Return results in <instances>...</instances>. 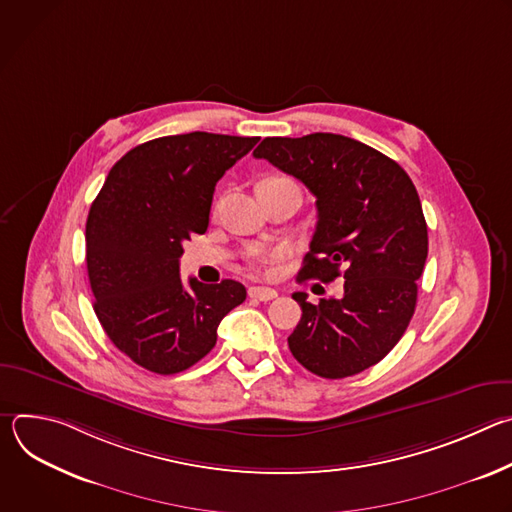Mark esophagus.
<instances>
[{
	"mask_svg": "<svg viewBox=\"0 0 512 512\" xmlns=\"http://www.w3.org/2000/svg\"><path fill=\"white\" fill-rule=\"evenodd\" d=\"M249 296L253 300H259V302H271L277 298V291L271 289V287H249Z\"/></svg>",
	"mask_w": 512,
	"mask_h": 512,
	"instance_id": "esophagus-1",
	"label": "esophagus"
}]
</instances>
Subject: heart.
I'll use <instances>...</instances> for the list:
<instances>
[{"label":"heart","instance_id":"1","mask_svg":"<svg viewBox=\"0 0 512 512\" xmlns=\"http://www.w3.org/2000/svg\"><path fill=\"white\" fill-rule=\"evenodd\" d=\"M271 180H281V178H271ZM271 180H267V182H271ZM263 184H265V182H263ZM261 263H263V261H261V259H259V261H257V263H255V265H261Z\"/></svg>","mask_w":512,"mask_h":512}]
</instances>
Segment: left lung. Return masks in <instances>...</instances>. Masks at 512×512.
<instances>
[{
  "label": "left lung",
  "instance_id": "8db88e82",
  "mask_svg": "<svg viewBox=\"0 0 512 512\" xmlns=\"http://www.w3.org/2000/svg\"><path fill=\"white\" fill-rule=\"evenodd\" d=\"M253 156L316 196L318 225L298 281L344 277L342 296L318 304L296 291L302 320L287 338L291 354L324 379L362 373L393 350L415 312L427 225L411 178L371 145L336 133L265 137Z\"/></svg>",
  "mask_w": 512,
  "mask_h": 512
}]
</instances>
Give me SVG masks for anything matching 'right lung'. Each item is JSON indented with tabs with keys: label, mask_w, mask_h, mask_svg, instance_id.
<instances>
[{
	"label": "right lung",
	"mask_w": 512,
	"mask_h": 512,
	"mask_svg": "<svg viewBox=\"0 0 512 512\" xmlns=\"http://www.w3.org/2000/svg\"><path fill=\"white\" fill-rule=\"evenodd\" d=\"M259 137L192 131L145 141L109 172L87 218V271L109 340L158 375L190 369L245 302L235 279H180L182 243L202 235L216 182Z\"/></svg>",
	"instance_id": "obj_1"
}]
</instances>
